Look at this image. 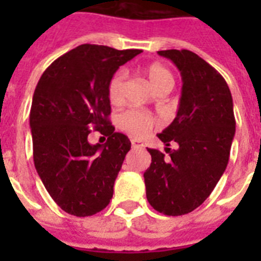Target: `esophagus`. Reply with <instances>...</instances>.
Here are the masks:
<instances>
[{"label":"esophagus","instance_id":"esophagus-1","mask_svg":"<svg viewBox=\"0 0 261 261\" xmlns=\"http://www.w3.org/2000/svg\"><path fill=\"white\" fill-rule=\"evenodd\" d=\"M131 147H134V149H141V147H143V143L137 141V139H131Z\"/></svg>","mask_w":261,"mask_h":261}]
</instances>
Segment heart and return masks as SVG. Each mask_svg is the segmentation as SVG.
Here are the masks:
<instances>
[{
    "label": "heart",
    "mask_w": 261,
    "mask_h": 261,
    "mask_svg": "<svg viewBox=\"0 0 261 261\" xmlns=\"http://www.w3.org/2000/svg\"><path fill=\"white\" fill-rule=\"evenodd\" d=\"M143 74L147 79L149 84L153 89L157 92L163 88H173L174 80L169 69L161 65V63H150L147 66L143 67ZM124 83H126V74L124 71H116L111 77L108 87H107V94L110 98L111 104L118 106L123 101L124 97ZM119 126L123 131H126L128 134L134 137H142L146 133L151 130V127L154 126V119L153 116L146 112L138 110H130L123 112L119 116Z\"/></svg>",
    "instance_id": "heart-1"
}]
</instances>
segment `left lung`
<instances>
[{
    "mask_svg": "<svg viewBox=\"0 0 261 261\" xmlns=\"http://www.w3.org/2000/svg\"><path fill=\"white\" fill-rule=\"evenodd\" d=\"M181 73L177 115L157 134L168 153L147 149L150 167L143 173L150 206L165 215H184L206 200L229 163L236 133L233 98L226 81L214 67L190 50L159 51Z\"/></svg>",
    "mask_w": 261,
    "mask_h": 261,
    "instance_id": "left-lung-1",
    "label": "left lung"
}]
</instances>
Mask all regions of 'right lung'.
I'll return each mask as SVG.
<instances>
[{
	"label": "right lung",
	"mask_w": 261,
	"mask_h": 261,
	"mask_svg": "<svg viewBox=\"0 0 261 261\" xmlns=\"http://www.w3.org/2000/svg\"><path fill=\"white\" fill-rule=\"evenodd\" d=\"M139 53L81 44L55 59L36 85L30 112L35 168L67 214L89 217L112 199L131 142L110 122L107 87ZM90 126L107 137L104 145H90Z\"/></svg>",
	"instance_id": "add662e5"
}]
</instances>
